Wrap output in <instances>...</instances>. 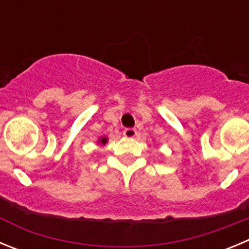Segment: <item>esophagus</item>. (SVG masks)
<instances>
[{"instance_id": "esophagus-1", "label": "esophagus", "mask_w": 249, "mask_h": 249, "mask_svg": "<svg viewBox=\"0 0 249 249\" xmlns=\"http://www.w3.org/2000/svg\"><path fill=\"white\" fill-rule=\"evenodd\" d=\"M123 136L126 138H134L137 136V131L134 128H126L123 131Z\"/></svg>"}]
</instances>
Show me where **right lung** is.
I'll use <instances>...</instances> for the list:
<instances>
[{"label":"right lung","instance_id":"right-lung-1","mask_svg":"<svg viewBox=\"0 0 249 249\" xmlns=\"http://www.w3.org/2000/svg\"><path fill=\"white\" fill-rule=\"evenodd\" d=\"M107 142H108V138H107L106 136L100 137L99 140H97V144H102V145H105V144H106Z\"/></svg>","mask_w":249,"mask_h":249}]
</instances>
